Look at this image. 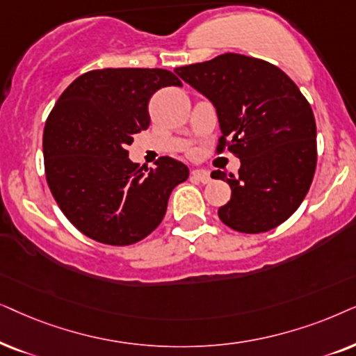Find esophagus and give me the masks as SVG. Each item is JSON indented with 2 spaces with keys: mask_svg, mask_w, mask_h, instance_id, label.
Instances as JSON below:
<instances>
[{
  "mask_svg": "<svg viewBox=\"0 0 356 356\" xmlns=\"http://www.w3.org/2000/svg\"><path fill=\"white\" fill-rule=\"evenodd\" d=\"M192 177H193V179H197V181L203 182V184H208V182L211 181V175H210V172H208V170H203V169H195V170H192Z\"/></svg>",
  "mask_w": 356,
  "mask_h": 356,
  "instance_id": "esophagus-1",
  "label": "esophagus"
}]
</instances>
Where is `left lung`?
Returning <instances> with one entry per match:
<instances>
[{"label": "left lung", "mask_w": 356, "mask_h": 356, "mask_svg": "<svg viewBox=\"0 0 356 356\" xmlns=\"http://www.w3.org/2000/svg\"><path fill=\"white\" fill-rule=\"evenodd\" d=\"M175 73L216 108L218 151L227 146L241 159L238 177L211 174L231 187L220 220L248 234L286 221L305 200L317 163L314 113L296 84L278 66L239 54Z\"/></svg>", "instance_id": "obj_1"}]
</instances>
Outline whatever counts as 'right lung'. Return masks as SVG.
Masks as SVG:
<instances>
[{
  "label": "right lung",
  "instance_id": "1",
  "mask_svg": "<svg viewBox=\"0 0 356 356\" xmlns=\"http://www.w3.org/2000/svg\"><path fill=\"white\" fill-rule=\"evenodd\" d=\"M165 86H182L161 68L88 71L65 89L44 130L45 175L60 210L97 243L130 245L163 221L188 168L163 156L138 169L127 146L149 127L148 104Z\"/></svg>",
  "mask_w": 356,
  "mask_h": 356
}]
</instances>
